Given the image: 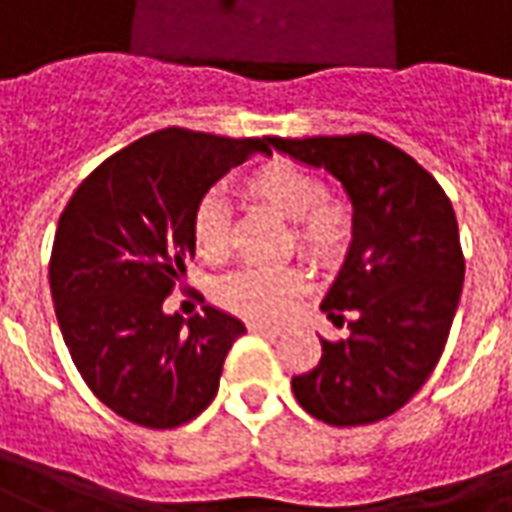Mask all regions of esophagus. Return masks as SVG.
Masks as SVG:
<instances>
[{
	"instance_id": "esophagus-1",
	"label": "esophagus",
	"mask_w": 512,
	"mask_h": 512,
	"mask_svg": "<svg viewBox=\"0 0 512 512\" xmlns=\"http://www.w3.org/2000/svg\"><path fill=\"white\" fill-rule=\"evenodd\" d=\"M246 327H249V332H260V335H271V338H277L282 332V327H274V324H266V321H249Z\"/></svg>"
}]
</instances>
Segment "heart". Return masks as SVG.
Instances as JSON below:
<instances>
[{"label":"heart","mask_w":512,"mask_h":512,"mask_svg":"<svg viewBox=\"0 0 512 512\" xmlns=\"http://www.w3.org/2000/svg\"><path fill=\"white\" fill-rule=\"evenodd\" d=\"M257 205L274 210L293 224L296 249L313 263H335L352 241L355 216L346 199L324 191L316 171L293 160H268L244 180ZM230 207L219 194H205L194 213L196 252L219 263L230 252ZM305 291V274L296 268H244L219 285V302L246 318H280Z\"/></svg>","instance_id":"heart-1"}]
</instances>
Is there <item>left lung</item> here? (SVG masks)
I'll return each instance as SVG.
<instances>
[{
  "label": "left lung",
  "mask_w": 512,
  "mask_h": 512,
  "mask_svg": "<svg viewBox=\"0 0 512 512\" xmlns=\"http://www.w3.org/2000/svg\"><path fill=\"white\" fill-rule=\"evenodd\" d=\"M293 160L330 171L352 202L355 230L321 302L349 338L321 341L313 371L293 377L296 402L332 427L382 421L438 366L466 260L449 196L416 160L377 135L271 138Z\"/></svg>",
  "instance_id": "1"
}]
</instances>
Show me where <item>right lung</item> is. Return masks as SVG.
Instances as JSON below:
<instances>
[{
  "label": "right lung",
  "instance_id": "right-lung-1",
  "mask_svg": "<svg viewBox=\"0 0 512 512\" xmlns=\"http://www.w3.org/2000/svg\"><path fill=\"white\" fill-rule=\"evenodd\" d=\"M271 138L152 132L96 166L60 213L49 288L71 360L113 413L149 430L196 418L246 327L219 307L169 316L194 257L199 199Z\"/></svg>",
  "mask_w": 512,
  "mask_h": 512
}]
</instances>
